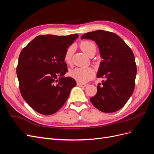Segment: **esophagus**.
Returning a JSON list of instances; mask_svg holds the SVG:
<instances>
[{
  "label": "esophagus",
  "mask_w": 154,
  "mask_h": 154,
  "mask_svg": "<svg viewBox=\"0 0 154 154\" xmlns=\"http://www.w3.org/2000/svg\"><path fill=\"white\" fill-rule=\"evenodd\" d=\"M77 85L80 87H85L87 84H85V83H82L80 82H77Z\"/></svg>",
  "instance_id": "1"
}]
</instances>
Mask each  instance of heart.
Here are the masks:
<instances>
[{
    "mask_svg": "<svg viewBox=\"0 0 154 154\" xmlns=\"http://www.w3.org/2000/svg\"><path fill=\"white\" fill-rule=\"evenodd\" d=\"M80 48L87 55H89L92 51L96 50V46L90 41H84L81 43ZM73 53V47L70 46L66 51L63 60L67 64H71L72 55ZM69 75L72 78L80 83H85L90 80L94 76V72L91 67H76L72 69L69 72Z\"/></svg>",
    "mask_w": 154,
    "mask_h": 154,
    "instance_id": "heart-1",
    "label": "heart"
}]
</instances>
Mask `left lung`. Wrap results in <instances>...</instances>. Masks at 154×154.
<instances>
[{
    "instance_id": "left-lung-1",
    "label": "left lung",
    "mask_w": 154,
    "mask_h": 154,
    "mask_svg": "<svg viewBox=\"0 0 154 154\" xmlns=\"http://www.w3.org/2000/svg\"><path fill=\"white\" fill-rule=\"evenodd\" d=\"M82 39L94 41L101 62L97 78H105L97 86L96 94L90 99L96 108L106 113L121 109L134 90L137 68L132 51L120 37L112 32L97 30L83 34Z\"/></svg>"
}]
</instances>
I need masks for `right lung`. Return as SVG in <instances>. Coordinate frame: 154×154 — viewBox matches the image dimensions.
Here are the masks:
<instances>
[{"mask_svg": "<svg viewBox=\"0 0 154 154\" xmlns=\"http://www.w3.org/2000/svg\"><path fill=\"white\" fill-rule=\"evenodd\" d=\"M78 37L52 35L36 36L23 49L17 68L21 95L31 108L51 115L61 109L76 85L68 71L63 57Z\"/></svg>", "mask_w": 154, "mask_h": 154, "instance_id": "1", "label": "right lung"}]
</instances>
